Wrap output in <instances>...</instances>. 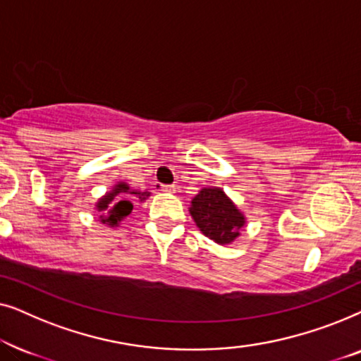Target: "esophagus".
<instances>
[{"mask_svg":"<svg viewBox=\"0 0 361 361\" xmlns=\"http://www.w3.org/2000/svg\"><path fill=\"white\" fill-rule=\"evenodd\" d=\"M162 192H176V185H161Z\"/></svg>","mask_w":361,"mask_h":361,"instance_id":"1","label":"esophagus"}]
</instances>
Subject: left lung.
Segmentation results:
<instances>
[{
    "mask_svg": "<svg viewBox=\"0 0 361 361\" xmlns=\"http://www.w3.org/2000/svg\"><path fill=\"white\" fill-rule=\"evenodd\" d=\"M202 233L220 245L231 243L245 224L243 215L220 189H202L190 207Z\"/></svg>",
    "mask_w": 361,
    "mask_h": 361,
    "instance_id": "8db88e82",
    "label": "left lung"
}]
</instances>
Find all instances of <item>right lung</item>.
Listing matches in <instances>:
<instances>
[{
    "instance_id": "add662e5",
    "label": "right lung",
    "mask_w": 361,
    "mask_h": 361,
    "mask_svg": "<svg viewBox=\"0 0 361 361\" xmlns=\"http://www.w3.org/2000/svg\"><path fill=\"white\" fill-rule=\"evenodd\" d=\"M128 192H130V187H128L126 184H118L111 194H106L100 202H98L97 209L103 212V215H102L103 224L115 226V225H118V221H121L125 216L131 214L133 204L130 200H126L125 197L115 199L118 194H128ZM130 194H137V192L133 190V192H130ZM142 195L145 194H140V199H145Z\"/></svg>"
}]
</instances>
